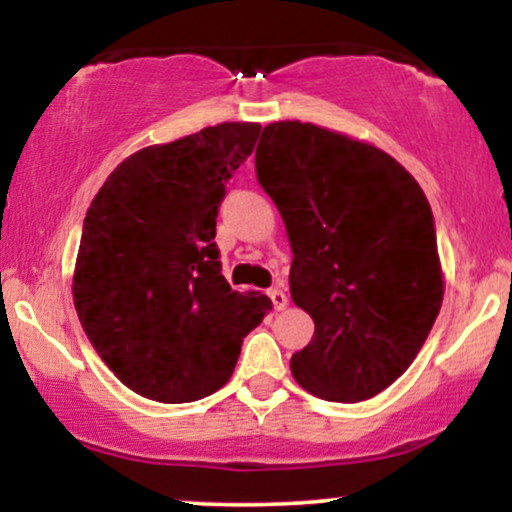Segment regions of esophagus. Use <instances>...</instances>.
Segmentation results:
<instances>
[{
    "label": "esophagus",
    "instance_id": "obj_1",
    "mask_svg": "<svg viewBox=\"0 0 512 512\" xmlns=\"http://www.w3.org/2000/svg\"><path fill=\"white\" fill-rule=\"evenodd\" d=\"M269 298H272V303H274L276 310H284L286 305H289V298H286V293L281 291V289L269 291Z\"/></svg>",
    "mask_w": 512,
    "mask_h": 512
}]
</instances>
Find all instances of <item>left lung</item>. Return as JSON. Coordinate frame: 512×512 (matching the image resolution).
Instances as JSON below:
<instances>
[{"label": "left lung", "mask_w": 512, "mask_h": 512, "mask_svg": "<svg viewBox=\"0 0 512 512\" xmlns=\"http://www.w3.org/2000/svg\"><path fill=\"white\" fill-rule=\"evenodd\" d=\"M255 168L291 243V298L315 322L293 378L327 402L375 397L411 366L443 303L424 190L378 146L301 120L264 127Z\"/></svg>", "instance_id": "8db88e82"}]
</instances>
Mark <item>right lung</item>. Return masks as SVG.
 Masks as SVG:
<instances>
[{"mask_svg":"<svg viewBox=\"0 0 512 512\" xmlns=\"http://www.w3.org/2000/svg\"><path fill=\"white\" fill-rule=\"evenodd\" d=\"M257 122H221L134 151L86 211L72 296L88 342L122 385L195 402L233 375L240 344L272 310L221 274L216 214L248 161Z\"/></svg>","mask_w":512,"mask_h":512,"instance_id":"1","label":"right lung"}]
</instances>
